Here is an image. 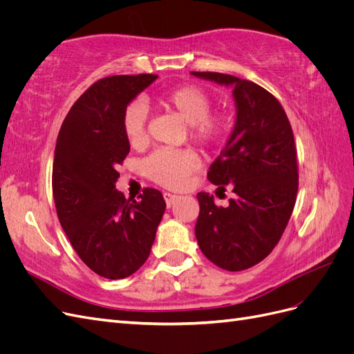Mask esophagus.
I'll list each match as a JSON object with an SVG mask.
<instances>
[{
	"mask_svg": "<svg viewBox=\"0 0 354 354\" xmlns=\"http://www.w3.org/2000/svg\"><path fill=\"white\" fill-rule=\"evenodd\" d=\"M178 198H180V196L173 195V194H168V192H165V194H164V199H165V203H167L168 208L173 207L174 203L178 201Z\"/></svg>",
	"mask_w": 354,
	"mask_h": 354,
	"instance_id": "1",
	"label": "esophagus"
}]
</instances>
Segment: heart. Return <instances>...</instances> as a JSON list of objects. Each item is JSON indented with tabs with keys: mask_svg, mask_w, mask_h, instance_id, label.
I'll return each mask as SVG.
<instances>
[{
	"mask_svg": "<svg viewBox=\"0 0 354 354\" xmlns=\"http://www.w3.org/2000/svg\"><path fill=\"white\" fill-rule=\"evenodd\" d=\"M156 104L180 116L187 124L189 138L202 149L220 145L230 130V118L223 112H211V95L198 85H181L155 97ZM147 112L142 102H131L122 112V131L131 146L146 140ZM198 168L195 155L189 151L159 149L143 162L147 178L155 183L178 189L186 185L189 176Z\"/></svg>",
	"mask_w": 354,
	"mask_h": 354,
	"instance_id": "heart-1",
	"label": "heart"
}]
</instances>
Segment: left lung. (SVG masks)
I'll list each match as a JSON object with an SVG mask.
<instances>
[{"label": "left lung", "mask_w": 354, "mask_h": 354, "mask_svg": "<svg viewBox=\"0 0 354 354\" xmlns=\"http://www.w3.org/2000/svg\"><path fill=\"white\" fill-rule=\"evenodd\" d=\"M195 77L233 85L236 124L208 171L218 190L232 187L236 198L223 208L208 194H198L195 234L209 261L229 272L250 269L281 241L298 192L294 133L272 93L259 84L218 72Z\"/></svg>", "instance_id": "8db88e82"}]
</instances>
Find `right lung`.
Instances as JSON below:
<instances>
[{
  "label": "right lung",
  "mask_w": 354,
  "mask_h": 354,
  "mask_svg": "<svg viewBox=\"0 0 354 354\" xmlns=\"http://www.w3.org/2000/svg\"><path fill=\"white\" fill-rule=\"evenodd\" d=\"M158 75H115L94 82L73 103L57 136L53 198L75 252L106 279H124L147 260L165 211L159 190L138 201L115 189L116 167L130 153L122 112Z\"/></svg>",
  "instance_id": "1"
}]
</instances>
